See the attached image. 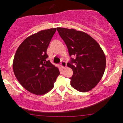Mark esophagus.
Returning <instances> with one entry per match:
<instances>
[{"label":"esophagus","instance_id":"1","mask_svg":"<svg viewBox=\"0 0 123 123\" xmlns=\"http://www.w3.org/2000/svg\"><path fill=\"white\" fill-rule=\"evenodd\" d=\"M61 66L62 69L65 68L66 66V63L65 61H61Z\"/></svg>","mask_w":123,"mask_h":123}]
</instances>
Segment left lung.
<instances>
[{"label":"left lung","mask_w":123,"mask_h":123,"mask_svg":"<svg viewBox=\"0 0 123 123\" xmlns=\"http://www.w3.org/2000/svg\"><path fill=\"white\" fill-rule=\"evenodd\" d=\"M68 49L74 56L67 65L73 70L70 85L80 92L90 91L99 82L106 67V57L99 44L92 37L74 29L57 28Z\"/></svg>","instance_id":"8db88e82"}]
</instances>
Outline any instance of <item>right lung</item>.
I'll return each instance as SVG.
<instances>
[{
	"instance_id": "add662e5",
	"label": "right lung",
	"mask_w": 123,
	"mask_h": 123,
	"mask_svg": "<svg viewBox=\"0 0 123 123\" xmlns=\"http://www.w3.org/2000/svg\"><path fill=\"white\" fill-rule=\"evenodd\" d=\"M56 30L51 28L31 35L22 42L15 54L12 68L15 77L32 94L43 95L50 91L60 74L58 68L47 61L46 53Z\"/></svg>"
}]
</instances>
